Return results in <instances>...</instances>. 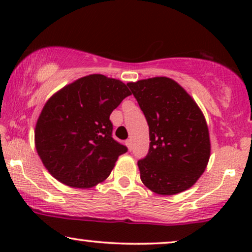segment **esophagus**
I'll return each mask as SVG.
<instances>
[{
	"instance_id": "esophagus-1",
	"label": "esophagus",
	"mask_w": 252,
	"mask_h": 252,
	"mask_svg": "<svg viewBox=\"0 0 252 252\" xmlns=\"http://www.w3.org/2000/svg\"><path fill=\"white\" fill-rule=\"evenodd\" d=\"M125 143H126V146H127V148H128V150H129V151H130V150H132V140H130V139H129V140H127Z\"/></svg>"
}]
</instances>
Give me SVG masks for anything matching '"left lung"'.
<instances>
[{"label": "left lung", "mask_w": 252, "mask_h": 252, "mask_svg": "<svg viewBox=\"0 0 252 252\" xmlns=\"http://www.w3.org/2000/svg\"><path fill=\"white\" fill-rule=\"evenodd\" d=\"M127 86L149 126V153L137 161L141 181L158 195L187 190L205 171L211 153L202 110L173 79L155 77Z\"/></svg>", "instance_id": "left-lung-1"}]
</instances>
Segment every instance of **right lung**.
Returning <instances> with one entry per match:
<instances>
[{
    "label": "right lung",
    "instance_id": "obj_1",
    "mask_svg": "<svg viewBox=\"0 0 252 252\" xmlns=\"http://www.w3.org/2000/svg\"><path fill=\"white\" fill-rule=\"evenodd\" d=\"M129 95L120 80L89 74L48 99L37 118L34 142L55 179L68 187L92 188L109 177L127 151L112 139L110 115Z\"/></svg>",
    "mask_w": 252,
    "mask_h": 252
}]
</instances>
